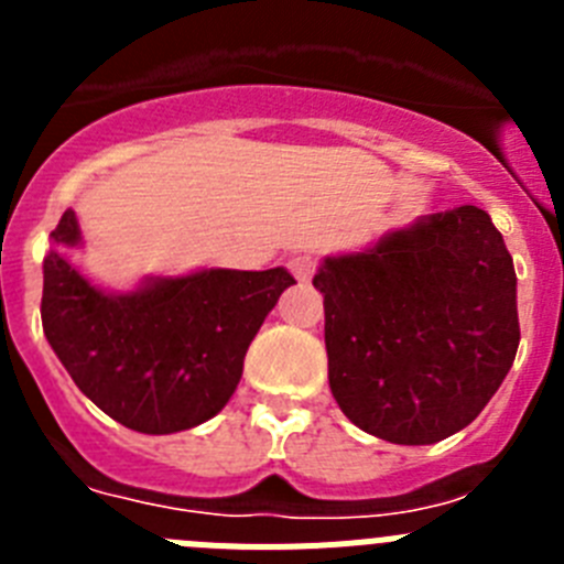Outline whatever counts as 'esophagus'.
Listing matches in <instances>:
<instances>
[{
	"label": "esophagus",
	"instance_id": "1",
	"mask_svg": "<svg viewBox=\"0 0 564 564\" xmlns=\"http://www.w3.org/2000/svg\"><path fill=\"white\" fill-rule=\"evenodd\" d=\"M288 268H291L293 276L299 279V282H311L313 273H316V259L313 257H293L291 262H288Z\"/></svg>",
	"mask_w": 564,
	"mask_h": 564
}]
</instances>
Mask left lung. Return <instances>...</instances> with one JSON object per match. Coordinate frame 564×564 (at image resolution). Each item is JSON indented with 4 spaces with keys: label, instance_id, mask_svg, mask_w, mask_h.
Wrapping results in <instances>:
<instances>
[{
    "label": "left lung",
    "instance_id": "1",
    "mask_svg": "<svg viewBox=\"0 0 564 564\" xmlns=\"http://www.w3.org/2000/svg\"><path fill=\"white\" fill-rule=\"evenodd\" d=\"M327 378L358 430L426 446L475 421L520 347L517 273L477 206L430 214L372 248L327 257Z\"/></svg>",
    "mask_w": 564,
    "mask_h": 564
}]
</instances>
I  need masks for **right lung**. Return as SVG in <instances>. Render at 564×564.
Here are the masks:
<instances>
[{
  "mask_svg": "<svg viewBox=\"0 0 564 564\" xmlns=\"http://www.w3.org/2000/svg\"><path fill=\"white\" fill-rule=\"evenodd\" d=\"M50 237L44 336L78 390L143 435H172L217 415L237 390L253 336L296 282L285 268H206L109 293L64 257V248L82 246L76 212L67 208Z\"/></svg>",
  "mask_w": 564,
  "mask_h": 564,
  "instance_id": "obj_1",
  "label": "right lung"
}]
</instances>
